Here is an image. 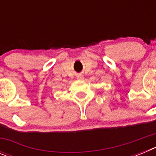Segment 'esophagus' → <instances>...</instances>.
Here are the masks:
<instances>
[{"label":"esophagus","mask_w":156,"mask_h":156,"mask_svg":"<svg viewBox=\"0 0 156 156\" xmlns=\"http://www.w3.org/2000/svg\"><path fill=\"white\" fill-rule=\"evenodd\" d=\"M77 79L80 80H83V75H82V74H78V75H77Z\"/></svg>","instance_id":"34e87169"}]
</instances>
